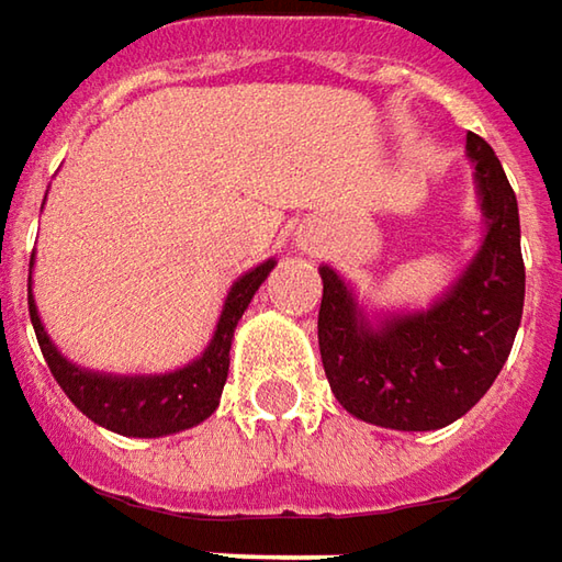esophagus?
<instances>
[{"mask_svg": "<svg viewBox=\"0 0 562 562\" xmlns=\"http://www.w3.org/2000/svg\"><path fill=\"white\" fill-rule=\"evenodd\" d=\"M299 245H302V251H314L321 245V235L314 233V229H307V233L299 235Z\"/></svg>", "mask_w": 562, "mask_h": 562, "instance_id": "esophagus-1", "label": "esophagus"}]
</instances>
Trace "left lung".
Returning <instances> with one entry per match:
<instances>
[{"label": "left lung", "mask_w": 562, "mask_h": 562, "mask_svg": "<svg viewBox=\"0 0 562 562\" xmlns=\"http://www.w3.org/2000/svg\"><path fill=\"white\" fill-rule=\"evenodd\" d=\"M484 235L465 270L427 307H368L352 282L321 267L317 342L329 390L358 422L437 430L491 390L525 305L519 204L484 137H465Z\"/></svg>", "instance_id": "1"}]
</instances>
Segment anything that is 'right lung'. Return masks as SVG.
<instances>
[{"mask_svg": "<svg viewBox=\"0 0 562 562\" xmlns=\"http://www.w3.org/2000/svg\"><path fill=\"white\" fill-rule=\"evenodd\" d=\"M273 267H277V257L241 273L226 292V302L216 317L207 349L194 361L166 374H110V371H90L68 361L40 321L31 277H27V307H31V324L37 333L40 352L46 358L53 378L93 425L106 427L122 437H166V434H179V430L201 425L216 412L226 378H229V349H233L235 327ZM31 273H34V255H31Z\"/></svg>", "mask_w": 562, "mask_h": 562, "instance_id": "right-lung-1", "label": "right lung"}]
</instances>
